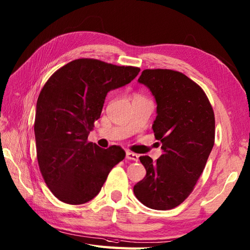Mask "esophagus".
<instances>
[{
	"instance_id": "1",
	"label": "esophagus",
	"mask_w": 250,
	"mask_h": 250,
	"mask_svg": "<svg viewBox=\"0 0 250 250\" xmlns=\"http://www.w3.org/2000/svg\"><path fill=\"white\" fill-rule=\"evenodd\" d=\"M126 158L128 160H132V161H138L139 159V156L135 153H132V151H126Z\"/></svg>"
}]
</instances>
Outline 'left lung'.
<instances>
[{"mask_svg":"<svg viewBox=\"0 0 250 250\" xmlns=\"http://www.w3.org/2000/svg\"><path fill=\"white\" fill-rule=\"evenodd\" d=\"M138 82L157 103L153 124L163 154L141 156L146 176L133 187L136 197L155 210L179 206L192 193L214 145L215 119L204 90L180 72L144 70Z\"/></svg>","mask_w":250,"mask_h":250,"instance_id":"1","label":"left lung"}]
</instances>
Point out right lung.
<instances>
[{
    "label": "right lung",
    "mask_w": 250,
    "mask_h": 250,
    "mask_svg": "<svg viewBox=\"0 0 250 250\" xmlns=\"http://www.w3.org/2000/svg\"><path fill=\"white\" fill-rule=\"evenodd\" d=\"M139 72L136 66L82 58L57 70L42 88L34 125L37 159L46 186L59 200L90 202L125 158L120 146L101 148L88 142V136L107 93L129 83Z\"/></svg>",
    "instance_id": "right-lung-1"
}]
</instances>
